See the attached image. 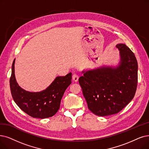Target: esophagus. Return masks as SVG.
Masks as SVG:
<instances>
[{
	"label": "esophagus",
	"instance_id": "1",
	"mask_svg": "<svg viewBox=\"0 0 149 149\" xmlns=\"http://www.w3.org/2000/svg\"><path fill=\"white\" fill-rule=\"evenodd\" d=\"M72 78H73V80L74 82H77V81H78L79 76H78V74H73V76H72Z\"/></svg>",
	"mask_w": 149,
	"mask_h": 149
}]
</instances>
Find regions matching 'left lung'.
<instances>
[{"mask_svg": "<svg viewBox=\"0 0 149 149\" xmlns=\"http://www.w3.org/2000/svg\"><path fill=\"white\" fill-rule=\"evenodd\" d=\"M118 65L83 71L79 78L88 108L98 116L115 114L133 100L138 84V62L125 44H117Z\"/></svg>", "mask_w": 149, "mask_h": 149, "instance_id": "1", "label": "left lung"}]
</instances>
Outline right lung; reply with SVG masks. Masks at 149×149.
I'll return each mask as SVG.
<instances>
[{
    "mask_svg": "<svg viewBox=\"0 0 149 149\" xmlns=\"http://www.w3.org/2000/svg\"><path fill=\"white\" fill-rule=\"evenodd\" d=\"M14 60L11 67L10 86L16 104L26 114L33 118H46L53 116L60 108L63 93L71 83V73L57 76L45 90L38 92L26 91L17 84L15 74Z\"/></svg>",
    "mask_w": 149,
    "mask_h": 149,
    "instance_id": "1",
    "label": "right lung"
}]
</instances>
